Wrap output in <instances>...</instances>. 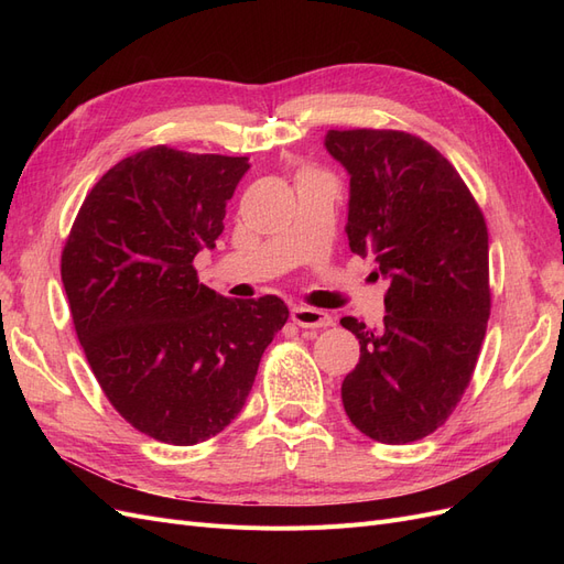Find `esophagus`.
Instances as JSON below:
<instances>
[{
  "label": "esophagus",
  "mask_w": 564,
  "mask_h": 564,
  "mask_svg": "<svg viewBox=\"0 0 564 564\" xmlns=\"http://www.w3.org/2000/svg\"><path fill=\"white\" fill-rule=\"evenodd\" d=\"M292 319H294V324H299V327H305V329H322V327H332L334 324L332 315H327L324 311H317V308H311V305H294Z\"/></svg>",
  "instance_id": "esophagus-1"
}]
</instances>
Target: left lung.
<instances>
[{"label": "left lung", "instance_id": "left-lung-1", "mask_svg": "<svg viewBox=\"0 0 564 564\" xmlns=\"http://www.w3.org/2000/svg\"><path fill=\"white\" fill-rule=\"evenodd\" d=\"M324 145L350 174V249L390 282L381 329L340 319L360 340L340 398L357 431L406 445L435 433L473 379L491 311L487 224L454 164L414 133L329 129Z\"/></svg>", "mask_w": 564, "mask_h": 564}]
</instances>
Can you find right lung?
Returning <instances> with one entry per match:
<instances>
[{"label": "right lung", "mask_w": 564, "mask_h": 564, "mask_svg": "<svg viewBox=\"0 0 564 564\" xmlns=\"http://www.w3.org/2000/svg\"><path fill=\"white\" fill-rule=\"evenodd\" d=\"M247 158L155 145L117 162L84 197L61 253L77 338L119 416L191 447L242 412L282 299L235 301L193 265L224 232Z\"/></svg>", "instance_id": "obj_1"}]
</instances>
